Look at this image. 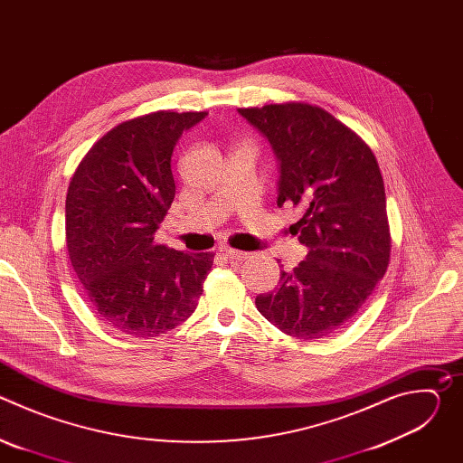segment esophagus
Segmentation results:
<instances>
[{
    "instance_id": "obj_1",
    "label": "esophagus",
    "mask_w": 463,
    "mask_h": 463,
    "mask_svg": "<svg viewBox=\"0 0 463 463\" xmlns=\"http://www.w3.org/2000/svg\"><path fill=\"white\" fill-rule=\"evenodd\" d=\"M220 252L229 258V260H236V261H245L250 258L249 252H243V250H236V249H231V247H220Z\"/></svg>"
}]
</instances>
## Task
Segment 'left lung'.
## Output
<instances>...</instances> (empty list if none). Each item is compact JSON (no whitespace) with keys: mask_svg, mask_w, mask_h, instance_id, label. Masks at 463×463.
Wrapping results in <instances>:
<instances>
[{"mask_svg":"<svg viewBox=\"0 0 463 463\" xmlns=\"http://www.w3.org/2000/svg\"><path fill=\"white\" fill-rule=\"evenodd\" d=\"M280 161L279 207L295 223L306 260L282 271L258 311L280 332L313 341L346 326L373 293L390 261L384 183L370 146L326 109L307 102L240 108ZM297 231V232H298Z\"/></svg>","mask_w":463,"mask_h":463,"instance_id":"8db88e82","label":"left lung"}]
</instances>
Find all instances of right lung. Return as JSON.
<instances>
[{"label":"right lung","mask_w":463,"mask_h":463,"mask_svg":"<svg viewBox=\"0 0 463 463\" xmlns=\"http://www.w3.org/2000/svg\"><path fill=\"white\" fill-rule=\"evenodd\" d=\"M207 111L161 109L120 122L77 166L65 197V245L90 304L117 332L157 337L203 293L213 252L156 243L174 195L172 152Z\"/></svg>","instance_id":"right-lung-1"}]
</instances>
